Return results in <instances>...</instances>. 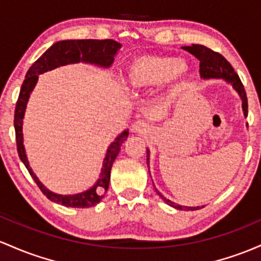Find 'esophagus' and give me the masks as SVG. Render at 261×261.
I'll return each mask as SVG.
<instances>
[{"mask_svg":"<svg viewBox=\"0 0 261 261\" xmlns=\"http://www.w3.org/2000/svg\"><path fill=\"white\" fill-rule=\"evenodd\" d=\"M131 130L137 134H146L148 130H150V125H148L145 120H137V121H135L133 124Z\"/></svg>","mask_w":261,"mask_h":261,"instance_id":"34e87169","label":"esophagus"}]
</instances>
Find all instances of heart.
<instances>
[{
	"instance_id": "obj_1",
	"label": "heart",
	"mask_w": 261,
	"mask_h": 261,
	"mask_svg": "<svg viewBox=\"0 0 261 261\" xmlns=\"http://www.w3.org/2000/svg\"><path fill=\"white\" fill-rule=\"evenodd\" d=\"M187 65L171 56L140 57L128 65L127 83L135 90H141L167 82L179 87L187 74Z\"/></svg>"
}]
</instances>
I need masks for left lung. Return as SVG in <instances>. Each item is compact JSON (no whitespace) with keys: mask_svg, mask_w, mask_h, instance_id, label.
<instances>
[{"mask_svg":"<svg viewBox=\"0 0 261 261\" xmlns=\"http://www.w3.org/2000/svg\"><path fill=\"white\" fill-rule=\"evenodd\" d=\"M183 49L190 51L191 54H193L197 59L199 61V74L202 78L210 79V78H222L227 80L228 83H230L233 85V88L238 91V94L240 95V98L243 100V111H244V115L248 116V99H247V93H245L244 85H243L242 80H240L239 75L234 71V68L231 67L230 63H229L222 54H219L218 51H214L210 49V48L204 47V45L200 44H192V45H186L182 47ZM148 151H147V165H148ZM157 194H159L161 198L165 200V203H167L171 207L177 208V210H187V211H194L199 210V207H183V205L176 204V203L171 202L170 199L165 198L159 191L156 190Z\"/></svg>","mask_w":261,"mask_h":261,"instance_id":"8db88e82","label":"left lung"}]
</instances>
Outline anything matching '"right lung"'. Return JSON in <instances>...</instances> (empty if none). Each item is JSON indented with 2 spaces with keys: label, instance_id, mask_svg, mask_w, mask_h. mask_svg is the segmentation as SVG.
Here are the masks:
<instances>
[{
  "label": "right lung",
  "instance_id": "obj_1",
  "mask_svg": "<svg viewBox=\"0 0 261 261\" xmlns=\"http://www.w3.org/2000/svg\"><path fill=\"white\" fill-rule=\"evenodd\" d=\"M120 47H121L120 43L113 41V39H101V41L100 39H78V41L74 39V41L57 42L33 63L32 67L25 74V79L21 87L18 100L16 102V109H14V131H16L17 151H18L19 159L24 163L28 172L32 176L39 190L51 202L73 208H88L98 204L104 197L105 192L108 191L109 182H110L111 166L115 161L122 142L125 141L128 135V130H125L124 133L120 134L115 139V141L109 146L100 178L90 190L83 192V193L73 194V196H62V194L51 193L38 181L36 174L32 172L24 152L23 135H22V119H23L25 105H27L31 91L33 90L39 74L54 69L59 65H65L68 63L87 62L101 65V67H110L111 63L114 62V56H115Z\"/></svg>",
  "mask_w": 261,
  "mask_h": 261
}]
</instances>
